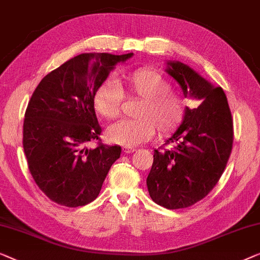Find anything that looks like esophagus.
I'll use <instances>...</instances> for the list:
<instances>
[{"label":"esophagus","instance_id":"34e87169","mask_svg":"<svg viewBox=\"0 0 260 260\" xmlns=\"http://www.w3.org/2000/svg\"><path fill=\"white\" fill-rule=\"evenodd\" d=\"M135 151H137V149H135V148H131V147H125V148H123V152L127 153V154H129V153H133V152H135Z\"/></svg>","mask_w":260,"mask_h":260}]
</instances>
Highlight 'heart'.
<instances>
[{"instance_id": "b5f03b06", "label": "heart", "mask_w": 260, "mask_h": 260, "mask_svg": "<svg viewBox=\"0 0 260 260\" xmlns=\"http://www.w3.org/2000/svg\"><path fill=\"white\" fill-rule=\"evenodd\" d=\"M170 82L162 74L153 69H138L119 79L118 82L107 80L95 89L93 107L106 119H115L121 113L123 92L142 100L138 115L142 119H123L107 128L112 142L125 147H134L147 141L155 134L171 133L180 125L185 104L180 95L171 92Z\"/></svg>"}]
</instances>
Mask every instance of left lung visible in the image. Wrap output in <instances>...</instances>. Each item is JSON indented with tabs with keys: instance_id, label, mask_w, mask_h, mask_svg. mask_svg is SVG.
I'll use <instances>...</instances> for the list:
<instances>
[{
	"instance_id": "left-lung-1",
	"label": "left lung",
	"mask_w": 260,
	"mask_h": 260,
	"mask_svg": "<svg viewBox=\"0 0 260 260\" xmlns=\"http://www.w3.org/2000/svg\"><path fill=\"white\" fill-rule=\"evenodd\" d=\"M166 73L198 108H185L178 129L166 140L173 148L154 151L147 188L152 200L168 210L192 206L217 185L230 158L233 121L228 99L189 66L167 61Z\"/></svg>"
}]
</instances>
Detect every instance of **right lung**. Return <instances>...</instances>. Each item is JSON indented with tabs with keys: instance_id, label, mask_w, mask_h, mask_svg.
<instances>
[{
	"instance_id": "obj_1",
	"label": "right lung",
	"mask_w": 260,
	"mask_h": 260,
	"mask_svg": "<svg viewBox=\"0 0 260 260\" xmlns=\"http://www.w3.org/2000/svg\"><path fill=\"white\" fill-rule=\"evenodd\" d=\"M133 53H87L71 58L41 80L23 122V149L36 185L50 200L85 206L101 191L108 171L120 158V146L86 144L99 140L92 100L115 66Z\"/></svg>"
}]
</instances>
